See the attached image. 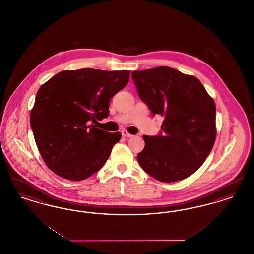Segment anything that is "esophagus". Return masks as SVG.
<instances>
[{
    "instance_id": "esophagus-1",
    "label": "esophagus",
    "mask_w": 254,
    "mask_h": 254,
    "mask_svg": "<svg viewBox=\"0 0 254 254\" xmlns=\"http://www.w3.org/2000/svg\"><path fill=\"white\" fill-rule=\"evenodd\" d=\"M122 135L124 136V137H132V134H130V133L127 132V130H122Z\"/></svg>"
}]
</instances>
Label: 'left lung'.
<instances>
[{"label":"left lung","mask_w":254,"mask_h":254,"mask_svg":"<svg viewBox=\"0 0 254 254\" xmlns=\"http://www.w3.org/2000/svg\"><path fill=\"white\" fill-rule=\"evenodd\" d=\"M142 101L152 115L165 116L163 135H144L137 160L150 176L164 183L180 181L199 169L216 139V107L194 76L169 66L132 71Z\"/></svg>","instance_id":"left-lung-1"}]
</instances>
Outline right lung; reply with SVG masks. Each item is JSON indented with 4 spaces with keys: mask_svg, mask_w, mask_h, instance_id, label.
<instances>
[{
    "mask_svg": "<svg viewBox=\"0 0 254 254\" xmlns=\"http://www.w3.org/2000/svg\"><path fill=\"white\" fill-rule=\"evenodd\" d=\"M129 70H64L39 88L30 126L45 164L58 176L82 181L109 159L120 132L97 127L110 99L129 81Z\"/></svg>",
    "mask_w": 254,
    "mask_h": 254,
    "instance_id": "obj_1",
    "label": "right lung"
}]
</instances>
